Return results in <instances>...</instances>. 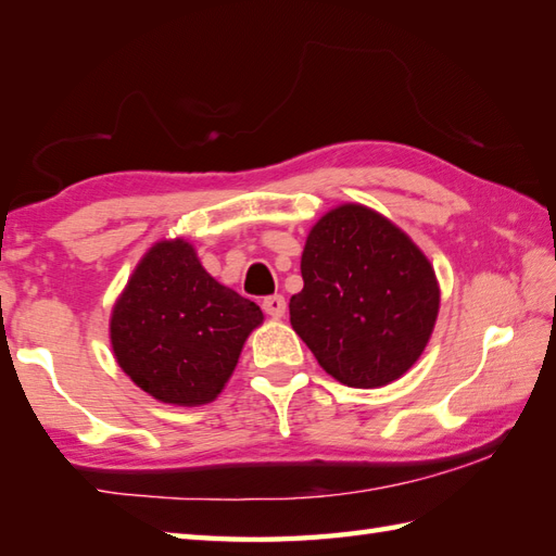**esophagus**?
I'll return each mask as SVG.
<instances>
[{
  "mask_svg": "<svg viewBox=\"0 0 556 556\" xmlns=\"http://www.w3.org/2000/svg\"><path fill=\"white\" fill-rule=\"evenodd\" d=\"M286 298L282 294H274V298H266L264 300V312L270 316V318H282L286 316Z\"/></svg>",
  "mask_w": 556,
  "mask_h": 556,
  "instance_id": "esophagus-1",
  "label": "esophagus"
}]
</instances>
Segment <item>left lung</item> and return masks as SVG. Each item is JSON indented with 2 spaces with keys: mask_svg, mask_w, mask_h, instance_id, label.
Instances as JSON below:
<instances>
[{
  "mask_svg": "<svg viewBox=\"0 0 556 556\" xmlns=\"http://www.w3.org/2000/svg\"><path fill=\"white\" fill-rule=\"evenodd\" d=\"M290 324L326 374L382 388L424 354L440 312L435 268L390 218L344 202L312 226Z\"/></svg>",
  "mask_w": 556,
  "mask_h": 556,
  "instance_id": "1",
  "label": "left lung"
}]
</instances>
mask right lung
Listing matches in <instances>:
<instances>
[{
	"label": "right lung",
	"instance_id": "obj_1",
	"mask_svg": "<svg viewBox=\"0 0 556 556\" xmlns=\"http://www.w3.org/2000/svg\"><path fill=\"white\" fill-rule=\"evenodd\" d=\"M264 314L206 274L194 247L159 240L135 266L111 309L118 366L154 400L176 406L214 402Z\"/></svg>",
	"mask_w": 556,
	"mask_h": 556
}]
</instances>
